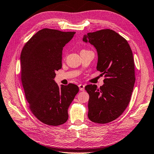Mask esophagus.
Returning a JSON list of instances; mask_svg holds the SVG:
<instances>
[{"mask_svg": "<svg viewBox=\"0 0 154 154\" xmlns=\"http://www.w3.org/2000/svg\"><path fill=\"white\" fill-rule=\"evenodd\" d=\"M85 86L84 85H82V84L79 85V90L81 91H84L85 90Z\"/></svg>", "mask_w": 154, "mask_h": 154, "instance_id": "obj_1", "label": "esophagus"}]
</instances>
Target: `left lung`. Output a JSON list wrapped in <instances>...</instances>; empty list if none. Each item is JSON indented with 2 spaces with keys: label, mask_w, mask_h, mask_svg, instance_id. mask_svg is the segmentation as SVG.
I'll return each instance as SVG.
<instances>
[{
  "label": "left lung",
  "mask_w": 154,
  "mask_h": 154,
  "mask_svg": "<svg viewBox=\"0 0 154 154\" xmlns=\"http://www.w3.org/2000/svg\"><path fill=\"white\" fill-rule=\"evenodd\" d=\"M82 40L95 48L97 69L105 77L99 88L95 85L85 87L90 95L88 116L96 123H108L119 117L130 103L135 81L132 51L124 37L109 29L88 33Z\"/></svg>",
  "instance_id": "8db88e82"
}]
</instances>
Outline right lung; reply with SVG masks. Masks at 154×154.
<instances>
[{
  "instance_id": "add662e5",
  "label": "right lung",
  "mask_w": 154,
  "mask_h": 154,
  "mask_svg": "<svg viewBox=\"0 0 154 154\" xmlns=\"http://www.w3.org/2000/svg\"><path fill=\"white\" fill-rule=\"evenodd\" d=\"M75 33L44 28L21 51V81L29 108L39 121L50 126L67 121L68 109L79 92L75 85L60 88L54 81L55 72L62 68L63 47Z\"/></svg>"
}]
</instances>
